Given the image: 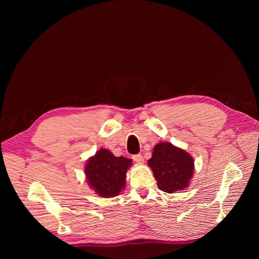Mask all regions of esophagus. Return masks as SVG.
<instances>
[{
  "label": "esophagus",
  "mask_w": 259,
  "mask_h": 259,
  "mask_svg": "<svg viewBox=\"0 0 259 259\" xmlns=\"http://www.w3.org/2000/svg\"><path fill=\"white\" fill-rule=\"evenodd\" d=\"M133 160H134V161H135L136 163H138V164L144 163V158H143L142 154H135V155H133Z\"/></svg>",
  "instance_id": "esophagus-1"
}]
</instances>
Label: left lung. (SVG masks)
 Segmentation results:
<instances>
[{
  "label": "left lung",
  "instance_id": "left-lung-1",
  "mask_svg": "<svg viewBox=\"0 0 259 259\" xmlns=\"http://www.w3.org/2000/svg\"><path fill=\"white\" fill-rule=\"evenodd\" d=\"M192 156L170 143H160L153 148L148 166L153 171L159 189L173 193L188 188L193 176Z\"/></svg>",
  "mask_w": 259,
  "mask_h": 259
}]
</instances>
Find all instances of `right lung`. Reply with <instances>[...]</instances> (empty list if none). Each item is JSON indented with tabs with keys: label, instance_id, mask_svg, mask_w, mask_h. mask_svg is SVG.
<instances>
[{
	"label": "right lung",
	"instance_id": "obj_1",
	"mask_svg": "<svg viewBox=\"0 0 259 259\" xmlns=\"http://www.w3.org/2000/svg\"><path fill=\"white\" fill-rule=\"evenodd\" d=\"M132 160L124 156H114L107 149L101 148L85 164L88 184L99 197L112 198L125 187L126 171Z\"/></svg>",
	"mask_w": 259,
	"mask_h": 259
}]
</instances>
